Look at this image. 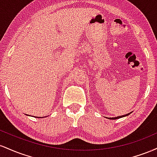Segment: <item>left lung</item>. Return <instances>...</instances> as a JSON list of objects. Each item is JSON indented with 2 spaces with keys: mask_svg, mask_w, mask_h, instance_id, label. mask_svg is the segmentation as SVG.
I'll return each mask as SVG.
<instances>
[{
  "mask_svg": "<svg viewBox=\"0 0 157 157\" xmlns=\"http://www.w3.org/2000/svg\"><path fill=\"white\" fill-rule=\"evenodd\" d=\"M131 113H126V114H125V115H122V116H120V117H109V120H117V119H119V118H122V117H126V116H128V115H129Z\"/></svg>",
  "mask_w": 157,
  "mask_h": 157,
  "instance_id": "8db88e82",
  "label": "left lung"
}]
</instances>
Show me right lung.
<instances>
[{
	"label": "right lung",
	"mask_w": 157,
	"mask_h": 157,
	"mask_svg": "<svg viewBox=\"0 0 157 157\" xmlns=\"http://www.w3.org/2000/svg\"><path fill=\"white\" fill-rule=\"evenodd\" d=\"M39 118H40V117H39Z\"/></svg>",
	"instance_id": "add662e5"
}]
</instances>
